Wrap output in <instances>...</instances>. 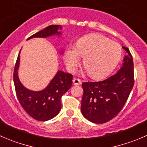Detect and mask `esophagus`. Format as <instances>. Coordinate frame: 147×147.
<instances>
[{
    "label": "esophagus",
    "mask_w": 147,
    "mask_h": 147,
    "mask_svg": "<svg viewBox=\"0 0 147 147\" xmlns=\"http://www.w3.org/2000/svg\"><path fill=\"white\" fill-rule=\"evenodd\" d=\"M81 83V80L78 79V78H73V84L74 85H80Z\"/></svg>",
    "instance_id": "1"
}]
</instances>
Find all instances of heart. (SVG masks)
I'll use <instances>...</instances> for the list:
<instances>
[{
  "label": "heart",
  "instance_id": "obj_1",
  "mask_svg": "<svg viewBox=\"0 0 147 147\" xmlns=\"http://www.w3.org/2000/svg\"><path fill=\"white\" fill-rule=\"evenodd\" d=\"M122 50L119 43L101 34H90L81 38L76 47L67 48L64 61L68 70L73 72L83 58V65L94 79L104 78L119 63Z\"/></svg>",
  "mask_w": 147,
  "mask_h": 147
}]
</instances>
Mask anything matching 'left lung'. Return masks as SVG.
<instances>
[{"mask_svg":"<svg viewBox=\"0 0 147 147\" xmlns=\"http://www.w3.org/2000/svg\"><path fill=\"white\" fill-rule=\"evenodd\" d=\"M123 49L127 55L117 73L104 81L82 84L81 113L91 122L104 123L114 118L122 109L133 88V59L129 49Z\"/></svg>","mask_w":147,"mask_h":147,"instance_id":"8db88e82","label":"left lung"}]
</instances>
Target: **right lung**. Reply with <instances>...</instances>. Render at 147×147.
<instances>
[{
  "mask_svg": "<svg viewBox=\"0 0 147 147\" xmlns=\"http://www.w3.org/2000/svg\"><path fill=\"white\" fill-rule=\"evenodd\" d=\"M62 26L51 25L46 28L32 35L27 40L33 38H47L53 36H61ZM63 49L61 50V54ZM18 54L13 73V81L17 98L28 114L38 121H45L54 118L61 109V96L71 87L73 76L59 70L49 85L41 91H32L26 88L18 78L20 65Z\"/></svg>",
  "mask_w": 147,
  "mask_h": 147,
  "instance_id": "right-lung-1",
  "label": "right lung"
}]
</instances>
